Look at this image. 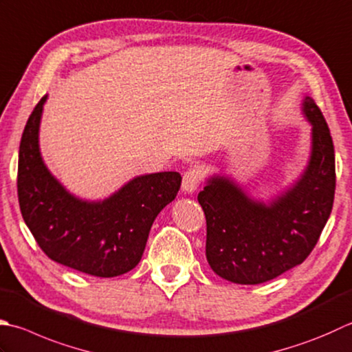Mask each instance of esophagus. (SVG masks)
Wrapping results in <instances>:
<instances>
[{
	"mask_svg": "<svg viewBox=\"0 0 352 352\" xmlns=\"http://www.w3.org/2000/svg\"><path fill=\"white\" fill-rule=\"evenodd\" d=\"M201 169L199 168H190L184 172L183 175V182H182V189L184 194H192L195 192L199 182H201Z\"/></svg>",
	"mask_w": 352,
	"mask_h": 352,
	"instance_id": "esophagus-1",
	"label": "esophagus"
}]
</instances>
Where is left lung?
<instances>
[{
	"label": "left lung",
	"instance_id": "obj_1",
	"mask_svg": "<svg viewBox=\"0 0 352 352\" xmlns=\"http://www.w3.org/2000/svg\"><path fill=\"white\" fill-rule=\"evenodd\" d=\"M300 111L311 126V143L305 168L293 183L264 199L219 172L198 194L208 224L206 258L213 273L233 284H263L304 263L331 215V134L309 96L302 99Z\"/></svg>",
	"mask_w": 352,
	"mask_h": 352
}]
</instances>
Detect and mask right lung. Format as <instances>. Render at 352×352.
<instances>
[{
	"instance_id": "obj_1",
	"label": "right lung",
	"mask_w": 352,
	"mask_h": 352,
	"mask_svg": "<svg viewBox=\"0 0 352 352\" xmlns=\"http://www.w3.org/2000/svg\"><path fill=\"white\" fill-rule=\"evenodd\" d=\"M45 94L24 128L18 157V199L33 238L48 258L98 278L120 276L140 263L149 230L182 184L178 172L131 178L103 199L72 194L39 148Z\"/></svg>"
}]
</instances>
